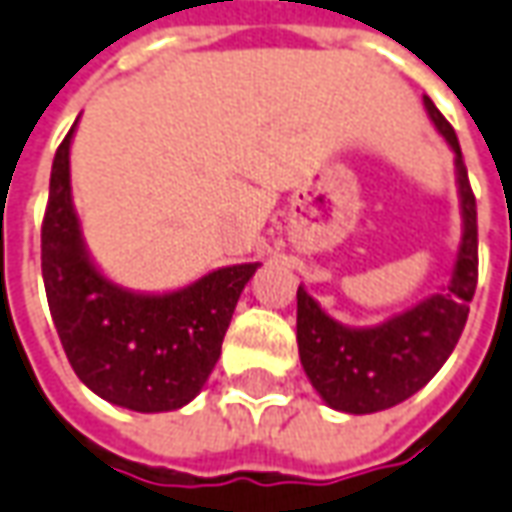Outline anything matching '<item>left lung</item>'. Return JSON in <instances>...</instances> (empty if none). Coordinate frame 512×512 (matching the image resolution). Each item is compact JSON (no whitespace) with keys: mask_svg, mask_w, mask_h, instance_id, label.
Wrapping results in <instances>:
<instances>
[{"mask_svg":"<svg viewBox=\"0 0 512 512\" xmlns=\"http://www.w3.org/2000/svg\"><path fill=\"white\" fill-rule=\"evenodd\" d=\"M429 120L454 151L462 235L448 283L378 325H344L297 288V344L302 370L319 398L336 412L373 415L398 406L423 389L460 342L476 291V198L468 184L454 128L423 97Z\"/></svg>","mask_w":512,"mask_h":512,"instance_id":"left-lung-1","label":"left lung"}]
</instances>
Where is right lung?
Returning <instances> with one entry per match:
<instances>
[{
	"instance_id": "right-lung-1",
	"label": "right lung",
	"mask_w": 512,
	"mask_h": 512,
	"mask_svg": "<svg viewBox=\"0 0 512 512\" xmlns=\"http://www.w3.org/2000/svg\"><path fill=\"white\" fill-rule=\"evenodd\" d=\"M78 120L55 151L41 227V274L52 322L75 375L131 412H173L196 398L221 356L238 297L260 263L215 269L173 291L114 283L83 241L69 151Z\"/></svg>"
}]
</instances>
